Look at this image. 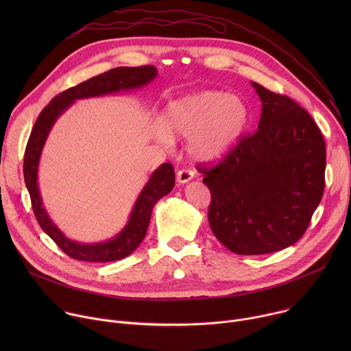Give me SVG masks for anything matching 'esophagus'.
Returning <instances> with one entry per match:
<instances>
[{
	"mask_svg": "<svg viewBox=\"0 0 351 351\" xmlns=\"http://www.w3.org/2000/svg\"><path fill=\"white\" fill-rule=\"evenodd\" d=\"M193 178H194V171L193 169H180L176 173V182L182 183V184L190 182Z\"/></svg>",
	"mask_w": 351,
	"mask_h": 351,
	"instance_id": "esophagus-1",
	"label": "esophagus"
}]
</instances>
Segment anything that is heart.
I'll return each instance as SVG.
<instances>
[{"label":"heart","instance_id":"1","mask_svg":"<svg viewBox=\"0 0 351 351\" xmlns=\"http://www.w3.org/2000/svg\"><path fill=\"white\" fill-rule=\"evenodd\" d=\"M247 122V107L237 95L203 90L171 101L156 137L171 144L172 136L189 138V153L202 161L226 154L239 140Z\"/></svg>","mask_w":351,"mask_h":351}]
</instances>
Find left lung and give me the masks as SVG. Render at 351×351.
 Returning <instances> with one entry per match:
<instances>
[{"label":"left lung","mask_w":351,"mask_h":351,"mask_svg":"<svg viewBox=\"0 0 351 351\" xmlns=\"http://www.w3.org/2000/svg\"><path fill=\"white\" fill-rule=\"evenodd\" d=\"M252 86L263 103L258 129L215 167L197 168L211 191L213 233L241 256L279 252L304 234L326 167L324 136L311 115L286 95Z\"/></svg>","instance_id":"obj_1"}]
</instances>
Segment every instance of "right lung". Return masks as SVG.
<instances>
[{
    "label": "right lung",
    "instance_id": "right-lung-1",
    "mask_svg": "<svg viewBox=\"0 0 351 351\" xmlns=\"http://www.w3.org/2000/svg\"><path fill=\"white\" fill-rule=\"evenodd\" d=\"M157 73L158 71L156 66L144 65L136 68L119 66L94 76L56 95L40 112L32 129L25 152L23 176L27 191L30 194L33 213L41 229L57 243V245L66 256L73 260L88 263H110L122 260L132 254L147 233L154 206L160 198L171 193L173 189L175 172L172 164L165 162L152 173L136 199L126 226L117 236L101 243H80L66 237L53 222V219L49 218L43 206L37 182V172L45 140L57 119L76 99L141 88L145 84L152 83L157 77Z\"/></svg>",
    "mask_w": 351,
    "mask_h": 351
}]
</instances>
